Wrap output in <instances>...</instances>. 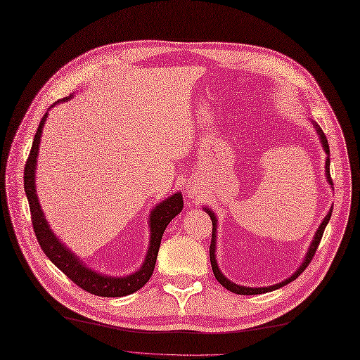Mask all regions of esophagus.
I'll use <instances>...</instances> for the list:
<instances>
[{
    "mask_svg": "<svg viewBox=\"0 0 360 360\" xmlns=\"http://www.w3.org/2000/svg\"><path fill=\"white\" fill-rule=\"evenodd\" d=\"M187 195L192 196V198H196V196H199V191L196 189L195 186H191V187H187Z\"/></svg>",
    "mask_w": 360,
    "mask_h": 360,
    "instance_id": "1",
    "label": "esophagus"
}]
</instances>
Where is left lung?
<instances>
[{
	"label": "left lung",
	"instance_id": "8db88e82",
	"mask_svg": "<svg viewBox=\"0 0 360 360\" xmlns=\"http://www.w3.org/2000/svg\"><path fill=\"white\" fill-rule=\"evenodd\" d=\"M312 123H314V126H315V129H316V133H318V136H319V141H321V143H322V148H323L325 153H327V155H328V157H327V161H325V176H327L328 183L333 186V180H331V176H330V146H328V141H327V138H325V134H323L322 129H321L315 122H312ZM203 210H205V212H207V214L211 217V221H212V240H211V246H210V258H211V266H212V271H214V276H215V278L218 280V283H219L222 287H226L227 290H230V292H233V293H236V295H262V293L272 292V290H277V288H280V287H283V285H285V284H288V283L295 281V280L300 276V274L306 269V266L309 265V262L312 261V258L315 256V252H316V249H318V246H319V242H321V238H322L323 230H325V227H327L328 221H330V218H331V214H333V208H331L330 212H328L327 215H325L323 221L321 222L319 229L316 230L314 240H312V243H311V248H309V250H307V253H306V256H304V261L302 262V265L299 266V269L293 274L292 277H288L287 280H284V281H281V283H278V284L269 285V287H245V285H238V284L230 281L229 278H226L224 276H222V272L219 271L218 264H217V259H215L217 217H215V214H214L210 208L205 207Z\"/></svg>",
	"mask_w": 360,
	"mask_h": 360
}]
</instances>
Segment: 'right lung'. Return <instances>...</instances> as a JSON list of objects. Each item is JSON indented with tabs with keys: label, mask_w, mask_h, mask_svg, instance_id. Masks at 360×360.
<instances>
[{
	"label": "right lung",
	"mask_w": 360,
	"mask_h": 360,
	"mask_svg": "<svg viewBox=\"0 0 360 360\" xmlns=\"http://www.w3.org/2000/svg\"><path fill=\"white\" fill-rule=\"evenodd\" d=\"M72 96L73 95L65 96L54 102L51 107L60 104V102H65ZM46 117H48V111L42 117L41 123L38 126L35 139H33L32 149L29 153V158L25 165V192L29 200L33 231L37 234L41 249L48 256L51 262H53L58 269H61L75 284H77L83 290H86L88 293H92L95 296H102V297H123L138 292L139 288H142L149 281L153 268H155L161 238L167 226L169 224V221L173 219L177 214H180L183 210L181 193L177 192L174 195H171L169 198L158 203L157 207L152 210L149 215V229H150L149 248L141 269L126 277H108L105 274L92 271L56 237L53 230H51L48 226L38 200L37 186H35V171H37V158L39 153V142H41L42 129L46 122Z\"/></svg>",
	"instance_id": "right-lung-1"
}]
</instances>
